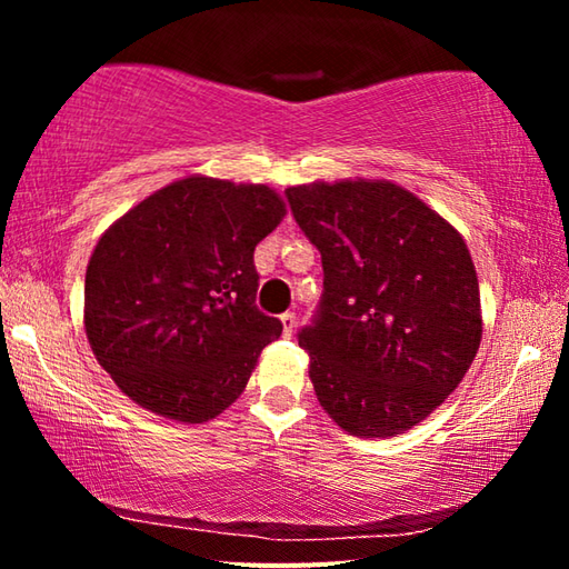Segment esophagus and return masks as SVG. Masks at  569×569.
<instances>
[{"label": "esophagus", "instance_id": "esophagus-1", "mask_svg": "<svg viewBox=\"0 0 569 569\" xmlns=\"http://www.w3.org/2000/svg\"><path fill=\"white\" fill-rule=\"evenodd\" d=\"M296 313H283L281 316V323H283V336H293L296 331Z\"/></svg>", "mask_w": 569, "mask_h": 569}]
</instances>
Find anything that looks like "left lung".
<instances>
[{
    "label": "left lung",
    "instance_id": "obj_1",
    "mask_svg": "<svg viewBox=\"0 0 569 569\" xmlns=\"http://www.w3.org/2000/svg\"><path fill=\"white\" fill-rule=\"evenodd\" d=\"M283 196L323 266L321 301L298 331L316 397L349 435H401L457 389L479 349L465 240L393 182H313Z\"/></svg>",
    "mask_w": 569,
    "mask_h": 569
}]
</instances>
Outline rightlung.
<instances>
[{
	"label": "right lung",
	"mask_w": 569,
	"mask_h": 569,
	"mask_svg": "<svg viewBox=\"0 0 569 569\" xmlns=\"http://www.w3.org/2000/svg\"><path fill=\"white\" fill-rule=\"evenodd\" d=\"M286 216L266 186L186 178L100 238L84 276V329L128 397L200 423L246 389L283 323L258 311L253 250Z\"/></svg>",
	"instance_id": "add662e5"
}]
</instances>
